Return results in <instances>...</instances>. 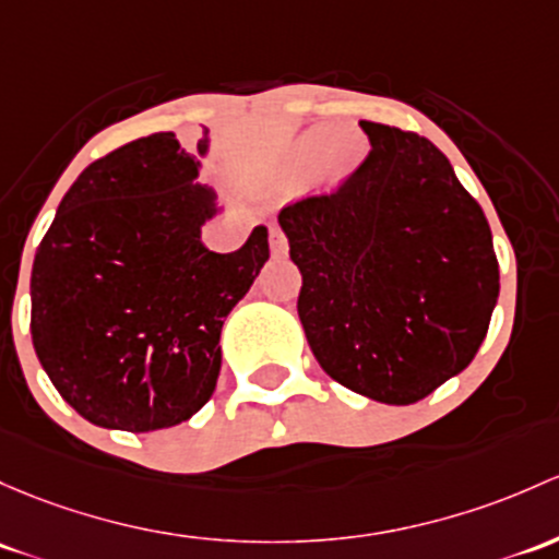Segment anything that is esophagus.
<instances>
[{
  "instance_id": "1",
  "label": "esophagus",
  "mask_w": 559,
  "mask_h": 559,
  "mask_svg": "<svg viewBox=\"0 0 559 559\" xmlns=\"http://www.w3.org/2000/svg\"><path fill=\"white\" fill-rule=\"evenodd\" d=\"M270 249H273L275 257H284L289 243H286V235L281 233L278 225H270Z\"/></svg>"
}]
</instances>
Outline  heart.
<instances>
[{
	"mask_svg": "<svg viewBox=\"0 0 559 559\" xmlns=\"http://www.w3.org/2000/svg\"><path fill=\"white\" fill-rule=\"evenodd\" d=\"M334 135L337 133L332 128H316V131H310L308 136L299 141L295 155V179H313V176H319L332 163L337 168L354 166L358 150H345L343 139L354 141L356 136L350 133V136H338L334 140Z\"/></svg>",
	"mask_w": 559,
	"mask_h": 559,
	"instance_id": "heart-1",
	"label": "heart"
}]
</instances>
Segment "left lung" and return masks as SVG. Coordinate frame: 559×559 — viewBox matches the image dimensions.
I'll list each match as a JSON object with an SVG mask.
<instances>
[{"mask_svg": "<svg viewBox=\"0 0 559 559\" xmlns=\"http://www.w3.org/2000/svg\"><path fill=\"white\" fill-rule=\"evenodd\" d=\"M372 152L329 195L278 214L302 273L297 313L332 380L415 404L477 356L498 302L479 203L418 133L361 120Z\"/></svg>", "mask_w": 559, "mask_h": 559, "instance_id": "obj_1", "label": "left lung"}]
</instances>
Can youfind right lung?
Masks as SVG:
<instances>
[{
    "label": "right lung",
    "mask_w": 559,
    "mask_h": 559,
    "mask_svg": "<svg viewBox=\"0 0 559 559\" xmlns=\"http://www.w3.org/2000/svg\"><path fill=\"white\" fill-rule=\"evenodd\" d=\"M209 128L198 155H209ZM201 160L171 131L78 176L32 267V340L63 399L93 426L157 431L190 420L222 369L219 334L267 262V227L216 254L222 214Z\"/></svg>",
    "instance_id": "add662e5"
}]
</instances>
